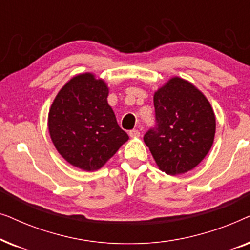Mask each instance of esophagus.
<instances>
[{"label": "esophagus", "instance_id": "obj_1", "mask_svg": "<svg viewBox=\"0 0 250 250\" xmlns=\"http://www.w3.org/2000/svg\"><path fill=\"white\" fill-rule=\"evenodd\" d=\"M128 134H129V136H132V138H139L140 131H139V129H136V128L131 129V131L128 132Z\"/></svg>", "mask_w": 250, "mask_h": 250}]
</instances>
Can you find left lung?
<instances>
[{
	"mask_svg": "<svg viewBox=\"0 0 250 250\" xmlns=\"http://www.w3.org/2000/svg\"><path fill=\"white\" fill-rule=\"evenodd\" d=\"M155 126L143 136L159 168L179 175L194 168L213 146L215 115L201 92L174 77L153 97Z\"/></svg>",
	"mask_w": 250,
	"mask_h": 250,
	"instance_id": "8db88e82",
	"label": "left lung"
}]
</instances>
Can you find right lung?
<instances>
[{
  "label": "right lung",
  "instance_id": "add662e5",
  "mask_svg": "<svg viewBox=\"0 0 250 250\" xmlns=\"http://www.w3.org/2000/svg\"><path fill=\"white\" fill-rule=\"evenodd\" d=\"M108 87L92 74L68 82L49 112V132L58 152L84 170L101 168L128 140L108 104Z\"/></svg>",
  "mask_w": 250,
  "mask_h": 250
}]
</instances>
